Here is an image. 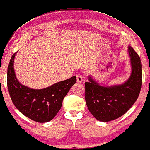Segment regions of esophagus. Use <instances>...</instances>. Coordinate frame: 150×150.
I'll return each instance as SVG.
<instances>
[{
  "mask_svg": "<svg viewBox=\"0 0 150 150\" xmlns=\"http://www.w3.org/2000/svg\"><path fill=\"white\" fill-rule=\"evenodd\" d=\"M83 81V77L81 74L77 75V81L79 83H81Z\"/></svg>",
  "mask_w": 150,
  "mask_h": 150,
  "instance_id": "esophagus-1",
  "label": "esophagus"
}]
</instances>
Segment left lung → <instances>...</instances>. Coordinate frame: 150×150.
Returning a JSON list of instances; mask_svg holds the SVG:
<instances>
[{
    "mask_svg": "<svg viewBox=\"0 0 150 150\" xmlns=\"http://www.w3.org/2000/svg\"><path fill=\"white\" fill-rule=\"evenodd\" d=\"M132 63V74L125 83L103 87L89 77L85 83V101L89 111L101 122L115 120L125 113L138 98L141 91L142 63L138 54L128 47Z\"/></svg>",
    "mask_w": 150,
    "mask_h": 150,
    "instance_id": "1",
    "label": "left lung"
}]
</instances>
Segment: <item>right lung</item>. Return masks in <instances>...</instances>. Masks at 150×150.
I'll list each match as a JSON object with an SVG mask.
<instances>
[{
    "label": "right lung",
    "instance_id": "add662e5",
    "mask_svg": "<svg viewBox=\"0 0 150 150\" xmlns=\"http://www.w3.org/2000/svg\"><path fill=\"white\" fill-rule=\"evenodd\" d=\"M15 53L7 70V87L11 100L18 111L35 122L45 123L54 117L64 97L77 81L75 76L42 89H33L21 85L13 67Z\"/></svg>",
    "mask_w": 150,
    "mask_h": 150
}]
</instances>
